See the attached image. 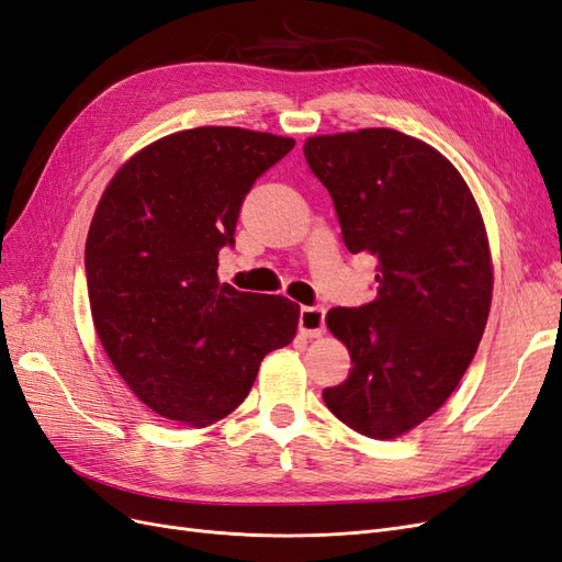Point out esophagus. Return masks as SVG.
<instances>
[{"instance_id": "obj_1", "label": "esophagus", "mask_w": 562, "mask_h": 562, "mask_svg": "<svg viewBox=\"0 0 562 562\" xmlns=\"http://www.w3.org/2000/svg\"><path fill=\"white\" fill-rule=\"evenodd\" d=\"M300 333L304 337H321L326 333V310L323 307H302L300 310Z\"/></svg>"}]
</instances>
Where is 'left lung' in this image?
<instances>
[{"mask_svg":"<svg viewBox=\"0 0 562 562\" xmlns=\"http://www.w3.org/2000/svg\"><path fill=\"white\" fill-rule=\"evenodd\" d=\"M304 157L347 250L378 258V297L326 316L351 370L323 401L353 431L398 438L450 398L483 337L495 277L481 209L436 147L394 128L314 135Z\"/></svg>","mask_w":562,"mask_h":562,"instance_id":"8db88e82","label":"left lung"}]
</instances>
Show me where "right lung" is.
<instances>
[{
  "label": "right lung",
  "instance_id": "obj_1",
  "mask_svg": "<svg viewBox=\"0 0 562 562\" xmlns=\"http://www.w3.org/2000/svg\"><path fill=\"white\" fill-rule=\"evenodd\" d=\"M295 147L239 126L149 143L105 187L87 239L91 316L119 378L180 427H211L293 342L300 304L217 279L252 182Z\"/></svg>",
  "mask_w": 562,
  "mask_h": 562
}]
</instances>
